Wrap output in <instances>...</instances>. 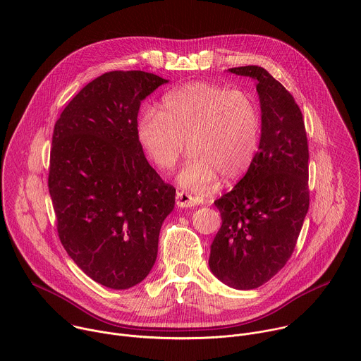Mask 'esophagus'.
<instances>
[{
    "label": "esophagus",
    "instance_id": "34e87169",
    "mask_svg": "<svg viewBox=\"0 0 361 361\" xmlns=\"http://www.w3.org/2000/svg\"><path fill=\"white\" fill-rule=\"evenodd\" d=\"M176 200H177V205L180 209H187V207H194V205H197L200 201L192 197L191 194L185 192V191H177V195H176Z\"/></svg>",
    "mask_w": 361,
    "mask_h": 361
}]
</instances>
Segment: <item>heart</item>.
<instances>
[{
    "mask_svg": "<svg viewBox=\"0 0 361 361\" xmlns=\"http://www.w3.org/2000/svg\"><path fill=\"white\" fill-rule=\"evenodd\" d=\"M260 114L251 97L209 82L171 90L161 110L145 107L137 120V138L149 161L170 171L184 142L190 157L178 173V184L207 190L217 176L241 177L251 166L260 142Z\"/></svg>",
    "mask_w": 361,
    "mask_h": 361,
    "instance_id": "b5f03b06",
    "label": "heart"
}]
</instances>
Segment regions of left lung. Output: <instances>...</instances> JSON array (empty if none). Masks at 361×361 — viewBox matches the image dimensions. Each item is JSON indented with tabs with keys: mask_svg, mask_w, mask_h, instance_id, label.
<instances>
[{
	"mask_svg": "<svg viewBox=\"0 0 361 361\" xmlns=\"http://www.w3.org/2000/svg\"><path fill=\"white\" fill-rule=\"evenodd\" d=\"M257 81L262 109L259 151L245 176L216 200L223 224L209 266L224 284L252 290L276 276L291 257L308 212V144L293 95L267 70L230 68Z\"/></svg>",
	"mask_w": 361,
	"mask_h": 361,
	"instance_id": "8db88e82",
	"label": "left lung"
}]
</instances>
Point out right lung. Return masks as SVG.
<instances>
[{
	"instance_id": "obj_1",
	"label": "right lung",
	"mask_w": 361,
	"mask_h": 361,
	"mask_svg": "<svg viewBox=\"0 0 361 361\" xmlns=\"http://www.w3.org/2000/svg\"><path fill=\"white\" fill-rule=\"evenodd\" d=\"M169 82L144 71H110L88 82L54 126L48 190L61 244L94 281L141 283L176 204L137 138L141 101Z\"/></svg>"
}]
</instances>
